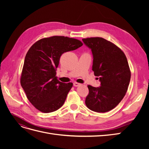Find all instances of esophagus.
Wrapping results in <instances>:
<instances>
[{
    "label": "esophagus",
    "mask_w": 149,
    "mask_h": 149,
    "mask_svg": "<svg viewBox=\"0 0 149 149\" xmlns=\"http://www.w3.org/2000/svg\"><path fill=\"white\" fill-rule=\"evenodd\" d=\"M80 85V84L79 83H76V82H74V83H73V86H79Z\"/></svg>",
    "instance_id": "obj_1"
}]
</instances>
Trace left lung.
I'll return each mask as SVG.
<instances>
[{"mask_svg":"<svg viewBox=\"0 0 149 149\" xmlns=\"http://www.w3.org/2000/svg\"><path fill=\"white\" fill-rule=\"evenodd\" d=\"M83 41L91 49L92 70L101 81L98 88L88 85L86 105L95 112L109 111L119 104L127 91L131 73L127 58L120 48L103 38H86Z\"/></svg>","mask_w":149,"mask_h":149,"instance_id":"left-lung-1","label":"left lung"}]
</instances>
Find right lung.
<instances>
[{
  "label": "right lung",
  "instance_id": "1",
  "mask_svg": "<svg viewBox=\"0 0 149 149\" xmlns=\"http://www.w3.org/2000/svg\"><path fill=\"white\" fill-rule=\"evenodd\" d=\"M80 40L53 36L36 42L25 58L20 84L29 101L44 113L55 111L63 105L73 83L58 79L56 68L63 53L83 45Z\"/></svg>",
  "mask_w": 149,
  "mask_h": 149
}]
</instances>
